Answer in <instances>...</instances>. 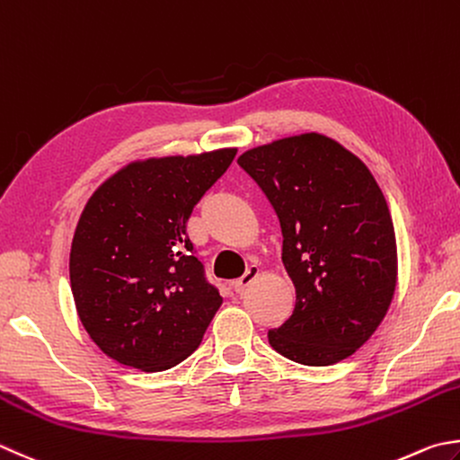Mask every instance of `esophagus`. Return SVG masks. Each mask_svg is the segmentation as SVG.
<instances>
[{
    "mask_svg": "<svg viewBox=\"0 0 460 460\" xmlns=\"http://www.w3.org/2000/svg\"><path fill=\"white\" fill-rule=\"evenodd\" d=\"M258 274H260V270L256 266H250L248 270H246V274L242 276V279H238V280H234L232 282V290L236 292V294H240V292H244V288L248 284H252L256 279H258Z\"/></svg>",
    "mask_w": 460,
    "mask_h": 460,
    "instance_id": "34e87169",
    "label": "esophagus"
}]
</instances>
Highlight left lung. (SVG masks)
I'll return each mask as SVG.
<instances>
[{"instance_id":"8db88e82","label":"left lung","mask_w":460,"mask_h":460,"mask_svg":"<svg viewBox=\"0 0 460 460\" xmlns=\"http://www.w3.org/2000/svg\"><path fill=\"white\" fill-rule=\"evenodd\" d=\"M238 164L279 216L296 288L292 316L268 342L306 367L349 358L383 323L396 286L394 226L376 180L320 134L260 146Z\"/></svg>"}]
</instances>
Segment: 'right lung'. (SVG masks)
I'll use <instances>...</instances> for the list:
<instances>
[{
    "label": "right lung",
    "mask_w": 460,
    "mask_h": 460,
    "mask_svg": "<svg viewBox=\"0 0 460 460\" xmlns=\"http://www.w3.org/2000/svg\"><path fill=\"white\" fill-rule=\"evenodd\" d=\"M236 155L216 150L136 162L95 190L69 252L77 316L103 354L160 372L202 342L222 305L186 222Z\"/></svg>",
    "instance_id": "add662e5"
}]
</instances>
